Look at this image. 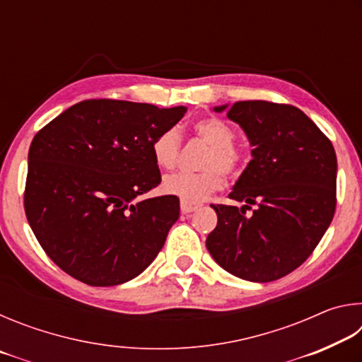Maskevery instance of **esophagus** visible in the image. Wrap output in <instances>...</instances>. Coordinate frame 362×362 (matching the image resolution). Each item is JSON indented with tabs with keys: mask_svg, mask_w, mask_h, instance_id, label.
<instances>
[{
	"mask_svg": "<svg viewBox=\"0 0 362 362\" xmlns=\"http://www.w3.org/2000/svg\"><path fill=\"white\" fill-rule=\"evenodd\" d=\"M199 204H193V203H187V201H180V211L183 214H189V212H194L198 209Z\"/></svg>",
	"mask_w": 362,
	"mask_h": 362,
	"instance_id": "34e87169",
	"label": "esophagus"
}]
</instances>
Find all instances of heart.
Instances as JSON below:
<instances>
[{"label": "heart", "mask_w": 362, "mask_h": 362, "mask_svg": "<svg viewBox=\"0 0 362 362\" xmlns=\"http://www.w3.org/2000/svg\"><path fill=\"white\" fill-rule=\"evenodd\" d=\"M194 132L203 142L209 145L203 159L204 173L187 174L179 173L168 175L163 180V192L173 194L187 203H199L223 187V174L235 175L241 170L244 156L236 148V134L230 124L218 118H204L194 122ZM180 150V131L175 126L168 127L151 144V155L159 169L170 170L175 168Z\"/></svg>", "instance_id": "heart-1"}]
</instances>
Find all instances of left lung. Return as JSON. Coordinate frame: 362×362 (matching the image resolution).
Masks as SVG:
<instances>
[{
	"label": "left lung",
	"instance_id": "1",
	"mask_svg": "<svg viewBox=\"0 0 362 362\" xmlns=\"http://www.w3.org/2000/svg\"><path fill=\"white\" fill-rule=\"evenodd\" d=\"M240 124L252 159L233 187L236 206L212 204L217 226L206 247L220 267L252 283H269L313 252L335 212L337 156L302 110L265 100L214 107ZM255 204L250 218L245 209Z\"/></svg>",
	"mask_w": 362,
	"mask_h": 362
}]
</instances>
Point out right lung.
I'll use <instances>...</instances> for the list:
<instances>
[{"label": "right lung", "mask_w": 362, "mask_h": 362, "mask_svg": "<svg viewBox=\"0 0 362 362\" xmlns=\"http://www.w3.org/2000/svg\"><path fill=\"white\" fill-rule=\"evenodd\" d=\"M185 112L182 105L84 100L36 134L25 214L41 247L65 273L89 286H118L156 259L179 218V198H137L161 182L153 140Z\"/></svg>", "instance_id": "1"}]
</instances>
